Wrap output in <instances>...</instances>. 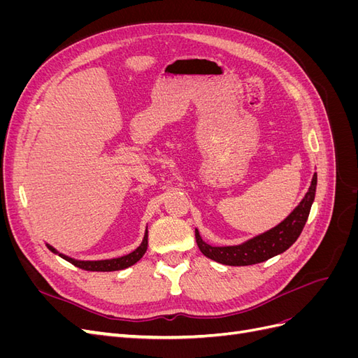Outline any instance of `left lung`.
I'll use <instances>...</instances> for the list:
<instances>
[{
    "label": "left lung",
    "instance_id": "left-lung-1",
    "mask_svg": "<svg viewBox=\"0 0 358 358\" xmlns=\"http://www.w3.org/2000/svg\"><path fill=\"white\" fill-rule=\"evenodd\" d=\"M317 191V173H313L310 187L306 196L299 203L287 218L268 231L258 234L241 245L212 246L206 243L196 229V241L199 249L208 258L225 266H251L263 263L266 259L285 252L297 241L305 227Z\"/></svg>",
    "mask_w": 358,
    "mask_h": 358
}]
</instances>
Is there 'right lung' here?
Returning <instances> with one entry per match:
<instances>
[{
  "label": "right lung",
  "mask_w": 358,
  "mask_h": 358,
  "mask_svg": "<svg viewBox=\"0 0 358 358\" xmlns=\"http://www.w3.org/2000/svg\"><path fill=\"white\" fill-rule=\"evenodd\" d=\"M46 246L50 249L53 254H58L61 258L67 259L69 263L73 266L88 270V272H115V270H124L129 266L136 264L140 258H142L148 249V229L145 231V237L142 243H140L138 248H136L133 252H129L124 257H117V258H110V259H96V262H85V259H74L71 257H67L64 254H59L55 248L46 243Z\"/></svg>",
  "instance_id": "add662e5"
}]
</instances>
